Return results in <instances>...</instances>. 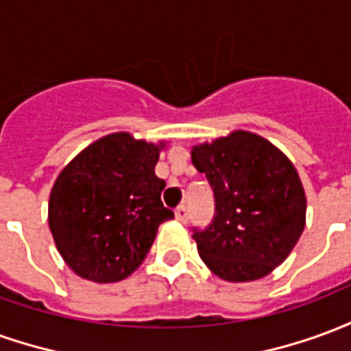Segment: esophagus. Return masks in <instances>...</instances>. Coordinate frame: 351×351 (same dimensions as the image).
<instances>
[{"label":"esophagus","mask_w":351,"mask_h":351,"mask_svg":"<svg viewBox=\"0 0 351 351\" xmlns=\"http://www.w3.org/2000/svg\"><path fill=\"white\" fill-rule=\"evenodd\" d=\"M175 214H176V220L186 223V221H188V218H190V208H188L186 205L178 206V208L175 210Z\"/></svg>","instance_id":"1"}]
</instances>
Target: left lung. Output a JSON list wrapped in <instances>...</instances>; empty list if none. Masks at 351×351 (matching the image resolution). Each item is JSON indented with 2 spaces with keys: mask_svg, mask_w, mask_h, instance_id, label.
<instances>
[{
  "mask_svg": "<svg viewBox=\"0 0 351 351\" xmlns=\"http://www.w3.org/2000/svg\"><path fill=\"white\" fill-rule=\"evenodd\" d=\"M191 161L214 193L213 221L193 228L201 259L229 282L267 276L304 229L306 197L293 163L248 131L193 146Z\"/></svg>",
  "mask_w": 351,
  "mask_h": 351,
  "instance_id": "left-lung-1",
  "label": "left lung"
}]
</instances>
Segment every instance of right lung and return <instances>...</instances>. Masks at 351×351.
Returning <instances> with one entry per match:
<instances>
[{"instance_id": "right-lung-1", "label": "right lung", "mask_w": 351, "mask_h": 351, "mask_svg": "<svg viewBox=\"0 0 351 351\" xmlns=\"http://www.w3.org/2000/svg\"><path fill=\"white\" fill-rule=\"evenodd\" d=\"M160 148L112 133L84 148L50 191L49 226L58 252L79 276L99 284L143 263L160 223L175 218L154 173Z\"/></svg>"}]
</instances>
